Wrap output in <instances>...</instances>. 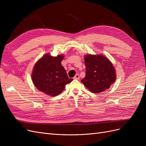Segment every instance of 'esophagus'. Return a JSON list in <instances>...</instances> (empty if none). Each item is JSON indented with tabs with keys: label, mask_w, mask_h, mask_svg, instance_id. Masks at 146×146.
<instances>
[{
	"label": "esophagus",
	"mask_w": 146,
	"mask_h": 146,
	"mask_svg": "<svg viewBox=\"0 0 146 146\" xmlns=\"http://www.w3.org/2000/svg\"><path fill=\"white\" fill-rule=\"evenodd\" d=\"M74 79H76V80H78L79 78H80V76H79L78 74H77L76 76H75V77H74Z\"/></svg>",
	"instance_id": "esophagus-1"
}]
</instances>
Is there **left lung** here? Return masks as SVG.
<instances>
[{"label":"left lung","instance_id":"obj_1","mask_svg":"<svg viewBox=\"0 0 146 146\" xmlns=\"http://www.w3.org/2000/svg\"><path fill=\"white\" fill-rule=\"evenodd\" d=\"M85 64L86 76L81 82L90 91L99 93L109 89L115 82V69L107 57L88 54L85 56Z\"/></svg>","mask_w":146,"mask_h":146}]
</instances>
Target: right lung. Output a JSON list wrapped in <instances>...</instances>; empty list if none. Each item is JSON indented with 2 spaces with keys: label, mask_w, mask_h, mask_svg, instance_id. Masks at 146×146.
Segmentation results:
<instances>
[{
  "label": "right lung",
  "mask_w": 146,
  "mask_h": 146,
  "mask_svg": "<svg viewBox=\"0 0 146 146\" xmlns=\"http://www.w3.org/2000/svg\"><path fill=\"white\" fill-rule=\"evenodd\" d=\"M64 55L52 56L49 54L44 55L35 64L32 79L38 90L50 96L60 94L66 85L71 82L66 70L61 65Z\"/></svg>",
  "instance_id": "right-lung-1"
}]
</instances>
